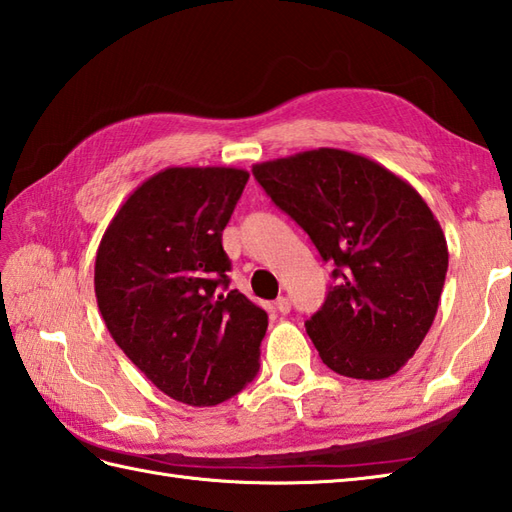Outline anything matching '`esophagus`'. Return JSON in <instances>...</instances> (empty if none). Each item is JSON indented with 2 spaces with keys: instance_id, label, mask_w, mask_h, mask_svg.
<instances>
[{
  "instance_id": "esophagus-1",
  "label": "esophagus",
  "mask_w": 512,
  "mask_h": 512,
  "mask_svg": "<svg viewBox=\"0 0 512 512\" xmlns=\"http://www.w3.org/2000/svg\"><path fill=\"white\" fill-rule=\"evenodd\" d=\"M275 308H277V312H281V314H288V312H290V299H288V297H279V299L275 301Z\"/></svg>"
}]
</instances>
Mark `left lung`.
Returning a JSON list of instances; mask_svg holds the SVG:
<instances>
[{
  "label": "left lung",
  "mask_w": 512,
  "mask_h": 512,
  "mask_svg": "<svg viewBox=\"0 0 512 512\" xmlns=\"http://www.w3.org/2000/svg\"><path fill=\"white\" fill-rule=\"evenodd\" d=\"M253 176L334 262L336 286L306 332L332 372L383 380L436 319L447 239L422 195L376 160L319 147L253 165Z\"/></svg>",
  "instance_id": "1"
}]
</instances>
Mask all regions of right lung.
Listing matches in <instances>:
<instances>
[{
    "label": "right lung",
    "instance_id": "1",
    "mask_svg": "<svg viewBox=\"0 0 512 512\" xmlns=\"http://www.w3.org/2000/svg\"><path fill=\"white\" fill-rule=\"evenodd\" d=\"M248 182L235 167H167L112 217L94 292L116 345L162 394L213 407L259 372L268 314L226 290L222 231Z\"/></svg>",
    "mask_w": 512,
    "mask_h": 512
}]
</instances>
